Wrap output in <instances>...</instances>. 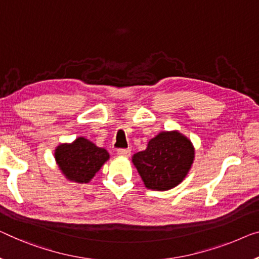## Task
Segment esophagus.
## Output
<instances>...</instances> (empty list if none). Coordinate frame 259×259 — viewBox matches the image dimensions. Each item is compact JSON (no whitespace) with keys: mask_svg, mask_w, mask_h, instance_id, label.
I'll use <instances>...</instances> for the list:
<instances>
[{"mask_svg":"<svg viewBox=\"0 0 259 259\" xmlns=\"http://www.w3.org/2000/svg\"><path fill=\"white\" fill-rule=\"evenodd\" d=\"M130 153H131L130 149H118L117 150V154L121 157H129Z\"/></svg>","mask_w":259,"mask_h":259,"instance_id":"obj_1","label":"esophagus"}]
</instances>
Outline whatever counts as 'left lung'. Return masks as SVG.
<instances>
[{
  "label": "left lung",
  "instance_id": "8db88e82",
  "mask_svg": "<svg viewBox=\"0 0 259 259\" xmlns=\"http://www.w3.org/2000/svg\"><path fill=\"white\" fill-rule=\"evenodd\" d=\"M194 157L190 138L171 130L160 131L148 142L144 151L135 153L131 159L148 190L168 191L186 178Z\"/></svg>",
  "mask_w": 259,
  "mask_h": 259
}]
</instances>
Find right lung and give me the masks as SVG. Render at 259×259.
<instances>
[{
	"label": "right lung",
	"mask_w": 259,
	"mask_h": 259,
	"mask_svg": "<svg viewBox=\"0 0 259 259\" xmlns=\"http://www.w3.org/2000/svg\"><path fill=\"white\" fill-rule=\"evenodd\" d=\"M109 157L106 149L84 137L63 143L55 150V159L61 173L67 180L78 184L90 183Z\"/></svg>",
	"instance_id": "obj_1"
}]
</instances>
